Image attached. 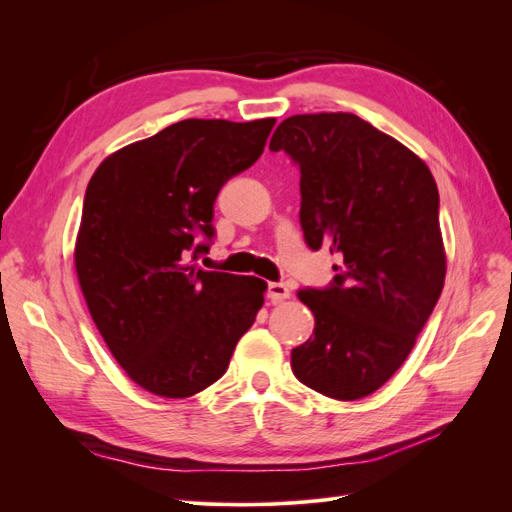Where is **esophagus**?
Returning a JSON list of instances; mask_svg holds the SVG:
<instances>
[{"label":"esophagus","instance_id":"34e87169","mask_svg":"<svg viewBox=\"0 0 512 512\" xmlns=\"http://www.w3.org/2000/svg\"><path fill=\"white\" fill-rule=\"evenodd\" d=\"M267 297L273 301V303H280V301H286L290 299V288L282 282H271L269 288H267Z\"/></svg>","mask_w":512,"mask_h":512}]
</instances>
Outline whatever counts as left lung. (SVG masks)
<instances>
[{
	"label": "left lung",
	"mask_w": 512,
	"mask_h": 512,
	"mask_svg": "<svg viewBox=\"0 0 512 512\" xmlns=\"http://www.w3.org/2000/svg\"><path fill=\"white\" fill-rule=\"evenodd\" d=\"M301 170V228L337 256L327 288H303L316 327L292 374L331 399L367 397L408 359L444 288L438 185L427 164L352 113L292 115L271 136Z\"/></svg>",
	"instance_id": "obj_1"
}]
</instances>
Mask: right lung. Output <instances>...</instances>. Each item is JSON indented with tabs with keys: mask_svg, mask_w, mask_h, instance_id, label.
I'll return each instance as SVG.
<instances>
[{
	"mask_svg": "<svg viewBox=\"0 0 512 512\" xmlns=\"http://www.w3.org/2000/svg\"><path fill=\"white\" fill-rule=\"evenodd\" d=\"M275 119H183L111 153L91 177L74 267L100 335L145 391L183 399L224 376L265 303L254 275L203 271L213 203L250 168Z\"/></svg>",
	"mask_w": 512,
	"mask_h": 512,
	"instance_id": "add662e5",
	"label": "right lung"
}]
</instances>
